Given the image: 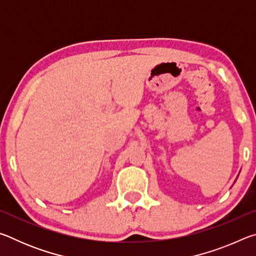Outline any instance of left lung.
I'll return each mask as SVG.
<instances>
[{"instance_id": "obj_1", "label": "left lung", "mask_w": 256, "mask_h": 256, "mask_svg": "<svg viewBox=\"0 0 256 256\" xmlns=\"http://www.w3.org/2000/svg\"><path fill=\"white\" fill-rule=\"evenodd\" d=\"M235 182H236V180H235Z\"/></svg>"}]
</instances>
